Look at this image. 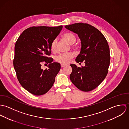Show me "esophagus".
I'll return each mask as SVG.
<instances>
[{
    "label": "esophagus",
    "instance_id": "1",
    "mask_svg": "<svg viewBox=\"0 0 129 129\" xmlns=\"http://www.w3.org/2000/svg\"><path fill=\"white\" fill-rule=\"evenodd\" d=\"M66 66V65H65V64H61V68H64V67H65Z\"/></svg>",
    "mask_w": 129,
    "mask_h": 129
}]
</instances>
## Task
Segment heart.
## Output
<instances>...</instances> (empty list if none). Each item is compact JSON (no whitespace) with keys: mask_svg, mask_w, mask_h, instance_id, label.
Returning <instances> with one entry per match:
<instances>
[{"mask_svg":"<svg viewBox=\"0 0 129 129\" xmlns=\"http://www.w3.org/2000/svg\"><path fill=\"white\" fill-rule=\"evenodd\" d=\"M62 38L67 41L70 44H74L76 42V38L74 33L71 32H67L63 34ZM57 45V39H54L51 43L50 49L52 52H55L56 50ZM74 48H75V46H73ZM74 57V55L72 53H67L64 54H61L55 56V60L60 63L67 64Z\"/></svg>","mask_w":129,"mask_h":129,"instance_id":"b5f03b06","label":"heart"}]
</instances>
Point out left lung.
<instances>
[{"mask_svg": "<svg viewBox=\"0 0 129 129\" xmlns=\"http://www.w3.org/2000/svg\"><path fill=\"white\" fill-rule=\"evenodd\" d=\"M65 28L77 34L81 40L80 54L76 62H84L81 68L71 64L70 79L79 90L88 92L95 89L105 79L108 72L110 56L108 44L104 35L96 28L83 23L66 25Z\"/></svg>", "mask_w": 129, "mask_h": 129, "instance_id": "8db88e82", "label": "left lung"}]
</instances>
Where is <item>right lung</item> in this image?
I'll use <instances>...</instances> for the list:
<instances>
[{"instance_id":"right-lung-1","label":"right lung","mask_w":129,"mask_h":129,"mask_svg":"<svg viewBox=\"0 0 129 129\" xmlns=\"http://www.w3.org/2000/svg\"><path fill=\"white\" fill-rule=\"evenodd\" d=\"M62 29L58 27H32L24 31L17 39L14 48L13 66L22 86L30 93L45 94L53 86L60 64L52 63L50 45ZM49 64L43 70L41 64Z\"/></svg>"}]
</instances>
